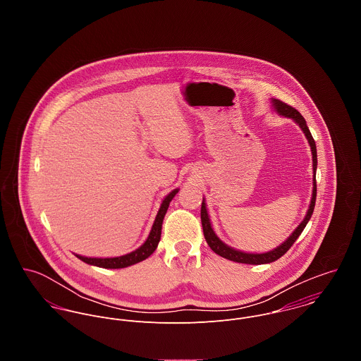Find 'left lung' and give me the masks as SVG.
<instances>
[{
	"label": "left lung",
	"instance_id": "1",
	"mask_svg": "<svg viewBox=\"0 0 361 361\" xmlns=\"http://www.w3.org/2000/svg\"><path fill=\"white\" fill-rule=\"evenodd\" d=\"M271 104H272L274 111H275L278 115L293 119V121L300 126V129L303 130L306 139L309 140L311 155H312V195H311V202H310L309 209H307V214H306L305 219L300 222V225L292 232V235H290L283 243H281V245L276 246L275 249H272V250H269V252H265V253H246V252L236 250V249L228 246L226 243H224V242L216 236V233H215L214 229H212L211 219H209V215H208V211H207L206 200L203 199V203H202V225H203V232H204V238H206L207 243H208V246L211 247V250H212L214 253H216L218 256L226 258V259L235 261V262L257 265V264H268V262H272V261L282 257V256L292 247V245L296 242V239L300 236V233H302L303 229L306 228V225H307V222H309L310 218H311V215H312L314 206H315V197H317V182H315L317 147H315V142H314V139H312V136H311V133H310L307 123H306V119L300 115V112H299L298 109H295L293 106H290V105H288V104L282 103V102H279V100H276V99H271Z\"/></svg>",
	"mask_w": 361,
	"mask_h": 361
}]
</instances>
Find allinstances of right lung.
Returning <instances> with one entry per match:
<instances>
[{
  "label": "right lung",
  "mask_w": 361,
  "mask_h": 361,
  "mask_svg": "<svg viewBox=\"0 0 361 361\" xmlns=\"http://www.w3.org/2000/svg\"><path fill=\"white\" fill-rule=\"evenodd\" d=\"M179 192V189H173L169 195H166L159 206V209L155 215L154 224L152 226V231L146 239V242L137 247L136 250L128 253V255H123V256H119V257H85V256H80V255H75L79 259H82L83 262L86 264H90V265H94V267H100V268H109V269H116V268H126L129 265H133V264H137L146 258L150 257L157 249L158 243H159V239H161V229H162V221H164V216L166 214V209L169 207V203L172 202V199L176 196V193Z\"/></svg>",
  "instance_id": "obj_1"
}]
</instances>
